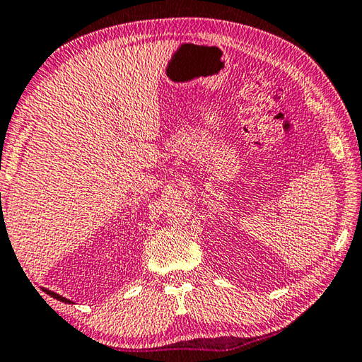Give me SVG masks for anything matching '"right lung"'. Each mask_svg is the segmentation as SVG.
I'll use <instances>...</instances> for the list:
<instances>
[{
  "mask_svg": "<svg viewBox=\"0 0 362 362\" xmlns=\"http://www.w3.org/2000/svg\"><path fill=\"white\" fill-rule=\"evenodd\" d=\"M47 294L49 296H52L54 298H57V300H62V302H65V303H71L70 300H68V298H65V297H62V296H59V294H55V292H52V291H47V289H44Z\"/></svg>",
  "mask_w": 362,
  "mask_h": 362,
  "instance_id": "obj_1",
  "label": "right lung"
}]
</instances>
